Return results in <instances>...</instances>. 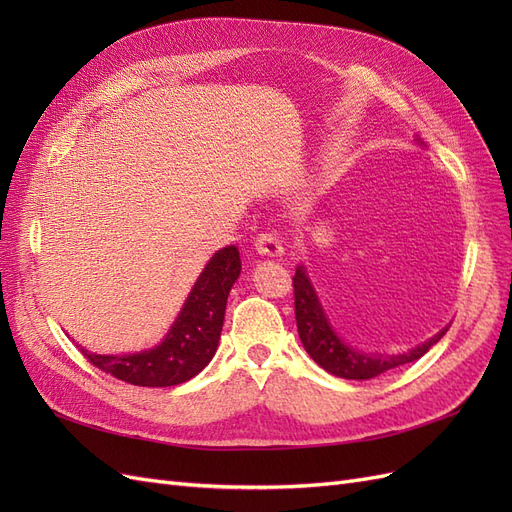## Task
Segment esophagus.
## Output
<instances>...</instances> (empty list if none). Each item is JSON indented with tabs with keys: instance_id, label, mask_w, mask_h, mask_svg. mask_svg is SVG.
<instances>
[{
	"instance_id": "34e87169",
	"label": "esophagus",
	"mask_w": 512,
	"mask_h": 512,
	"mask_svg": "<svg viewBox=\"0 0 512 512\" xmlns=\"http://www.w3.org/2000/svg\"><path fill=\"white\" fill-rule=\"evenodd\" d=\"M256 252L260 256H282L284 254V247H282V241L273 237L271 232H262V235L256 237Z\"/></svg>"
}]
</instances>
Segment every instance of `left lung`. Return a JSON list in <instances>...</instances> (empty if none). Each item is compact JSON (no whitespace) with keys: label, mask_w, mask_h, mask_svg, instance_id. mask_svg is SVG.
I'll return each mask as SVG.
<instances>
[{"label":"left lung","mask_w":512,"mask_h":512,"mask_svg":"<svg viewBox=\"0 0 512 512\" xmlns=\"http://www.w3.org/2000/svg\"><path fill=\"white\" fill-rule=\"evenodd\" d=\"M292 286H294V318H297V329H299L303 348L324 371H329V374L339 378L369 380L399 365L412 363L416 359H421L433 344H438L444 337V333L448 331V327L442 329L438 335H433L429 342L416 346L404 354H378V352L367 354L361 350H354L352 346L344 344L342 339L337 337L303 267H297V273L292 277Z\"/></svg>","instance_id":"1"}]
</instances>
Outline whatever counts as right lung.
<instances>
[{
	"mask_svg": "<svg viewBox=\"0 0 512 512\" xmlns=\"http://www.w3.org/2000/svg\"><path fill=\"white\" fill-rule=\"evenodd\" d=\"M239 273L241 258L235 245L215 252L156 348L134 354H94L79 348L91 365L134 386L156 389L188 382L209 365L218 350L228 292Z\"/></svg>",
	"mask_w": 512,
	"mask_h": 512,
	"instance_id": "right-lung-1",
	"label": "right lung"
}]
</instances>
